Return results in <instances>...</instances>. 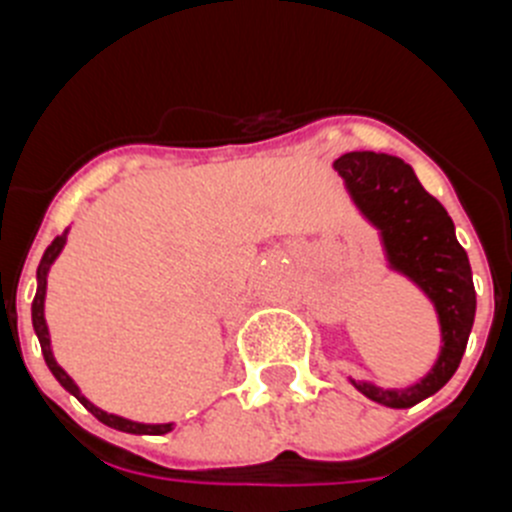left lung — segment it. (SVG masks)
I'll return each instance as SVG.
<instances>
[{
	"label": "left lung",
	"mask_w": 512,
	"mask_h": 512,
	"mask_svg": "<svg viewBox=\"0 0 512 512\" xmlns=\"http://www.w3.org/2000/svg\"><path fill=\"white\" fill-rule=\"evenodd\" d=\"M336 171L366 220L382 233L390 264L413 279L436 305L441 323V356L428 377L408 390H379L369 382L354 387L387 408H413L436 395L459 369L474 325L477 295L467 251L459 246L449 212L420 187L405 161L387 153L351 151L338 158Z\"/></svg>",
	"instance_id": "1"
}]
</instances>
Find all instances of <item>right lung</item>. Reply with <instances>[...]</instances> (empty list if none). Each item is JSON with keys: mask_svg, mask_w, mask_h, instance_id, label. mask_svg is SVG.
<instances>
[{"mask_svg": "<svg viewBox=\"0 0 512 512\" xmlns=\"http://www.w3.org/2000/svg\"><path fill=\"white\" fill-rule=\"evenodd\" d=\"M63 243H66V233L63 235H56L53 238V243L48 248H45L43 259H40V266H38V292H35V300H33V328H35V336H38L40 341V348H43V359L45 364H48V369L53 372V377L61 382L63 390H69L71 395L76 397V400L84 405V408L89 410V413L94 415V418L99 420V423L110 425V428H117V431H125V433H146V436H161V433H169L171 431V423H164V425H146V423H133V420H125V418H117V415H110L104 413V410L94 408L92 402L87 400V397L81 395L79 387L74 384V379L69 377V374L63 372L61 366L56 364V359H53V351H51V338H48V325H45V318H43V302H45V284H48V269H51V264L56 261V256L61 253Z\"/></svg>", "mask_w": 512, "mask_h": 512, "instance_id": "right-lung-1", "label": "right lung"}]
</instances>
